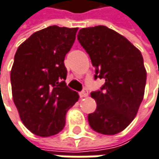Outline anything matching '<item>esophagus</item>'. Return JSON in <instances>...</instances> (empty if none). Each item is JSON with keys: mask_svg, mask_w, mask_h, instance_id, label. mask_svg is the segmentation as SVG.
Returning a JSON list of instances; mask_svg holds the SVG:
<instances>
[{"mask_svg": "<svg viewBox=\"0 0 159 159\" xmlns=\"http://www.w3.org/2000/svg\"><path fill=\"white\" fill-rule=\"evenodd\" d=\"M88 95V90L86 88H84L81 92H80V97H86Z\"/></svg>", "mask_w": 159, "mask_h": 159, "instance_id": "obj_1", "label": "esophagus"}]
</instances>
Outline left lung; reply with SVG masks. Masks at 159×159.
Listing matches in <instances>:
<instances>
[{
	"mask_svg": "<svg viewBox=\"0 0 159 159\" xmlns=\"http://www.w3.org/2000/svg\"><path fill=\"white\" fill-rule=\"evenodd\" d=\"M77 39L95 68L94 79L105 80L91 93L97 107L88 115L89 125L97 133L116 135L133 121L143 100V56L125 37L104 25L81 29Z\"/></svg>",
	"mask_w": 159,
	"mask_h": 159,
	"instance_id": "8db88e82",
	"label": "left lung"
}]
</instances>
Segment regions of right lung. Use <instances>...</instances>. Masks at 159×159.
Returning a JSON list of instances; mask_svg holds the SVG:
<instances>
[{"instance_id": "1", "label": "right lung", "mask_w": 159, "mask_h": 159, "mask_svg": "<svg viewBox=\"0 0 159 159\" xmlns=\"http://www.w3.org/2000/svg\"><path fill=\"white\" fill-rule=\"evenodd\" d=\"M78 28L49 26L18 47L11 71L13 102L23 125L34 135L51 137L63 130L65 115L79 98L65 80V57Z\"/></svg>"}]
</instances>
